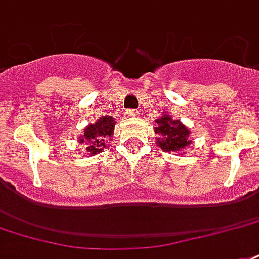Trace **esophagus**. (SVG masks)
<instances>
[{
    "mask_svg": "<svg viewBox=\"0 0 259 259\" xmlns=\"http://www.w3.org/2000/svg\"><path fill=\"white\" fill-rule=\"evenodd\" d=\"M127 115H129V116H137L139 112H137L136 110H132V108H130V110H127Z\"/></svg>",
    "mask_w": 259,
    "mask_h": 259,
    "instance_id": "esophagus-1",
    "label": "esophagus"
}]
</instances>
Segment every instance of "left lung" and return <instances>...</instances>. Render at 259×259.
Wrapping results in <instances>:
<instances>
[{"label":"left lung","instance_id":"1","mask_svg":"<svg viewBox=\"0 0 259 259\" xmlns=\"http://www.w3.org/2000/svg\"><path fill=\"white\" fill-rule=\"evenodd\" d=\"M158 127H155V133L160 136L158 145L166 152H176L183 151L188 147L191 140L189 130L184 126L180 120H173L168 115H163L162 118L156 119Z\"/></svg>","mask_w":259,"mask_h":259}]
</instances>
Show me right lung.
I'll return each mask as SVG.
<instances>
[{
  "label": "right lung",
  "instance_id": "1",
  "mask_svg": "<svg viewBox=\"0 0 259 259\" xmlns=\"http://www.w3.org/2000/svg\"><path fill=\"white\" fill-rule=\"evenodd\" d=\"M114 127V118L107 115L104 118H100L95 124H89L86 127L83 137H79V143L85 141L86 149L92 155L99 154L101 151H104V148L107 147L105 141L112 136Z\"/></svg>",
  "mask_w": 259,
  "mask_h": 259
}]
</instances>
